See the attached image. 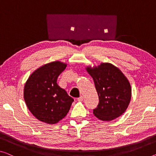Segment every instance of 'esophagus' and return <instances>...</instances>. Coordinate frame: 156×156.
<instances>
[{
	"instance_id": "1",
	"label": "esophagus",
	"mask_w": 156,
	"mask_h": 156,
	"mask_svg": "<svg viewBox=\"0 0 156 156\" xmlns=\"http://www.w3.org/2000/svg\"><path fill=\"white\" fill-rule=\"evenodd\" d=\"M77 100L79 102H82L83 100V96H80L79 98H77Z\"/></svg>"
}]
</instances>
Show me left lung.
<instances>
[{
  "label": "left lung",
  "mask_w": 156,
  "mask_h": 156,
  "mask_svg": "<svg viewBox=\"0 0 156 156\" xmlns=\"http://www.w3.org/2000/svg\"><path fill=\"white\" fill-rule=\"evenodd\" d=\"M94 81L99 103L93 109L98 119L110 121L125 112L131 99V86L123 73L114 65L102 63L86 68Z\"/></svg>",
  "instance_id": "1"
}]
</instances>
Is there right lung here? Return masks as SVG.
<instances>
[{
    "instance_id": "add662e5",
    "label": "right lung",
    "mask_w": 156,
    "mask_h": 156,
    "mask_svg": "<svg viewBox=\"0 0 156 156\" xmlns=\"http://www.w3.org/2000/svg\"><path fill=\"white\" fill-rule=\"evenodd\" d=\"M67 64L54 61L45 64L31 74L23 89L26 106L35 118L48 124L63 119L70 109L73 98L57 83Z\"/></svg>"
}]
</instances>
